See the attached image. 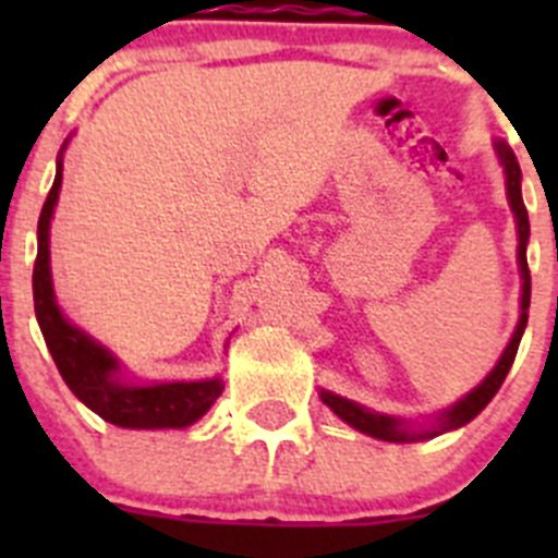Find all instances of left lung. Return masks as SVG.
Wrapping results in <instances>:
<instances>
[{
  "label": "left lung",
  "mask_w": 558,
  "mask_h": 558,
  "mask_svg": "<svg viewBox=\"0 0 558 558\" xmlns=\"http://www.w3.org/2000/svg\"><path fill=\"white\" fill-rule=\"evenodd\" d=\"M495 150L500 156V165L502 172H506V195H509V204L511 211H514V220H517V259H520V276H522V299H520V322H517L514 335H511L509 347L502 349L500 360H497V366L492 368L489 377L483 379L481 386L472 388L470 393L463 399H458L456 405L447 408L445 413H438L433 427L427 430H413L408 425L405 418H397V416H388V413H377V411H368V408L357 405L352 399H343L332 391H322L324 405L332 408L347 425H352L354 430L366 433V436L379 438V441H397V445H408V441H422V438H433V436H441L447 430H456V427H463L466 422L477 416L483 408L489 405L492 397L500 391L502 379L509 374L511 363L517 357V349H520V340L522 332H525V324H529V307H531V270H529V256H525V245H529V234H531V226H529V211H525V204H522V192H520V181H522V172L520 165H517V156L506 142H495Z\"/></svg>",
  "instance_id": "1"
}]
</instances>
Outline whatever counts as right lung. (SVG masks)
Wrapping results in <instances>:
<instances>
[{"instance_id": "right-lung-1", "label": "right lung", "mask_w": 558, "mask_h": 558, "mask_svg": "<svg viewBox=\"0 0 558 558\" xmlns=\"http://www.w3.org/2000/svg\"><path fill=\"white\" fill-rule=\"evenodd\" d=\"M63 150V147H61ZM63 165L58 159L56 181L44 201L38 218V256L33 268V302L47 349L56 360L63 383L72 388L83 405L100 418L131 430H161V427H186L198 422L211 402L223 393V379H198V383H156V386H131L120 377V360L106 347L88 338L83 329L63 318L52 290L49 274V220L58 204Z\"/></svg>"}]
</instances>
